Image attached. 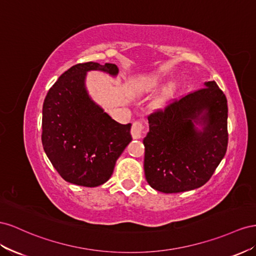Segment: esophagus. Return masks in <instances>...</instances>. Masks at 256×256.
<instances>
[{
    "instance_id": "34e87169",
    "label": "esophagus",
    "mask_w": 256,
    "mask_h": 256,
    "mask_svg": "<svg viewBox=\"0 0 256 256\" xmlns=\"http://www.w3.org/2000/svg\"><path fill=\"white\" fill-rule=\"evenodd\" d=\"M144 124L142 121L137 120L135 122H133L132 124V128H130V134H132L133 138H135V140H137V138H140L142 137V134L144 132Z\"/></svg>"
}]
</instances>
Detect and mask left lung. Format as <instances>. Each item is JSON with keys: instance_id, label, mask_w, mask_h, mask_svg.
<instances>
[{"instance_id": "left-lung-1", "label": "left lung", "mask_w": 256, "mask_h": 256, "mask_svg": "<svg viewBox=\"0 0 256 256\" xmlns=\"http://www.w3.org/2000/svg\"><path fill=\"white\" fill-rule=\"evenodd\" d=\"M205 84L148 114L144 168L156 191L180 193L204 186L225 156L228 100L216 82ZM193 122L203 124L202 132Z\"/></svg>"}]
</instances>
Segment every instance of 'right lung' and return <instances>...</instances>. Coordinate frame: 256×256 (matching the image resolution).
<instances>
[{
	"mask_svg": "<svg viewBox=\"0 0 256 256\" xmlns=\"http://www.w3.org/2000/svg\"><path fill=\"white\" fill-rule=\"evenodd\" d=\"M92 70L118 74L112 63L72 66L49 89L42 120V142L51 164L65 181L88 188L112 177L116 160L132 140V124L114 121L88 96L84 78Z\"/></svg>",
	"mask_w": 256,
	"mask_h": 256,
	"instance_id": "1",
	"label": "right lung"
}]
</instances>
